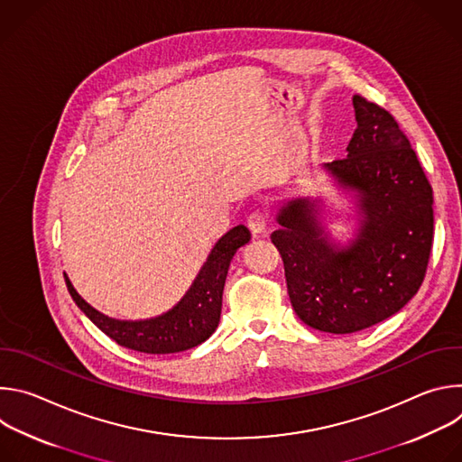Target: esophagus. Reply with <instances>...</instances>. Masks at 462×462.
Instances as JSON below:
<instances>
[{
	"label": "esophagus",
	"instance_id": "1",
	"mask_svg": "<svg viewBox=\"0 0 462 462\" xmlns=\"http://www.w3.org/2000/svg\"><path fill=\"white\" fill-rule=\"evenodd\" d=\"M267 223H269L267 216L261 214V212H252L248 216V219H246V225H248V228H250V232L254 236H259V234L265 232L267 230Z\"/></svg>",
	"mask_w": 462,
	"mask_h": 462
}]
</instances>
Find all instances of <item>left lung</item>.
I'll return each instance as SVG.
<instances>
[{
    "label": "left lung",
    "mask_w": 462,
    "mask_h": 462,
    "mask_svg": "<svg viewBox=\"0 0 462 462\" xmlns=\"http://www.w3.org/2000/svg\"><path fill=\"white\" fill-rule=\"evenodd\" d=\"M356 129L347 157L325 162L356 193L360 228L331 241L310 199L287 201L271 239L280 250L291 303L312 328L349 335L399 312L420 289L433 241V189L389 111L353 97Z\"/></svg>",
    "instance_id": "obj_1"
}]
</instances>
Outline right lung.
<instances>
[{
    "label": "right lung",
    "instance_id": "obj_1",
    "mask_svg": "<svg viewBox=\"0 0 462 462\" xmlns=\"http://www.w3.org/2000/svg\"><path fill=\"white\" fill-rule=\"evenodd\" d=\"M248 241L250 232L243 225L226 232L212 248L184 298L171 310L152 319L122 321L107 318L80 298L68 276L63 274V278L80 310L118 346L148 355H170L197 347L214 335L221 318L223 289L230 261L237 248Z\"/></svg>",
    "mask_w": 462,
    "mask_h": 462
}]
</instances>
